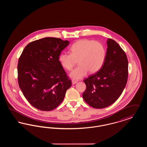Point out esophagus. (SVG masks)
<instances>
[{"mask_svg": "<svg viewBox=\"0 0 147 147\" xmlns=\"http://www.w3.org/2000/svg\"><path fill=\"white\" fill-rule=\"evenodd\" d=\"M78 80H74V79H73V80H71V83H72L73 85L77 84V83H78Z\"/></svg>", "mask_w": 147, "mask_h": 147, "instance_id": "1", "label": "esophagus"}]
</instances>
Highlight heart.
Masks as SVG:
<instances>
[{
    "label": "heart",
    "instance_id": "b5f03b06",
    "mask_svg": "<svg viewBox=\"0 0 147 147\" xmlns=\"http://www.w3.org/2000/svg\"><path fill=\"white\" fill-rule=\"evenodd\" d=\"M70 53H61L59 62L65 69L70 71L73 68L76 60L79 65L73 70L70 77L80 79L85 77L90 71L95 73L102 67L106 57V50L100 42L84 39L73 43L69 49Z\"/></svg>",
    "mask_w": 147,
    "mask_h": 147
}]
</instances>
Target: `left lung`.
<instances>
[{"label": "left lung", "mask_w": 147, "mask_h": 147, "mask_svg": "<svg viewBox=\"0 0 147 147\" xmlns=\"http://www.w3.org/2000/svg\"><path fill=\"white\" fill-rule=\"evenodd\" d=\"M105 63L100 70L84 80L86 89L84 101L95 109H103L113 104L126 86L128 63L125 52L111 38L107 41Z\"/></svg>", "instance_id": "obj_1"}]
</instances>
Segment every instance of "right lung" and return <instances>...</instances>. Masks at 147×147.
<instances>
[{
  "label": "right lung",
  "mask_w": 147,
  "mask_h": 147,
  "mask_svg": "<svg viewBox=\"0 0 147 147\" xmlns=\"http://www.w3.org/2000/svg\"><path fill=\"white\" fill-rule=\"evenodd\" d=\"M68 41L46 37L30 42L18 65V83L29 103L41 111L52 110L65 97L71 81L58 61Z\"/></svg>",
  "instance_id": "right-lung-1"
}]
</instances>
